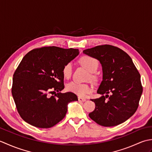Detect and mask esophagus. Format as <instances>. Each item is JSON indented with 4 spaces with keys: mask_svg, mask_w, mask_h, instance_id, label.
Instances as JSON below:
<instances>
[{
    "mask_svg": "<svg viewBox=\"0 0 152 152\" xmlns=\"http://www.w3.org/2000/svg\"><path fill=\"white\" fill-rule=\"evenodd\" d=\"M78 101L79 102H85V101H86V99L84 98L78 97Z\"/></svg>",
    "mask_w": 152,
    "mask_h": 152,
    "instance_id": "34e87169",
    "label": "esophagus"
}]
</instances>
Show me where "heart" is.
<instances>
[{
    "label": "heart",
    "instance_id": "1",
    "mask_svg": "<svg viewBox=\"0 0 152 152\" xmlns=\"http://www.w3.org/2000/svg\"><path fill=\"white\" fill-rule=\"evenodd\" d=\"M80 63L88 70L89 72L95 73L99 67V62L95 58L90 56H83L80 60ZM72 72V64L71 63L66 64L63 69V75L65 78L70 77ZM91 79L96 80L94 75H91ZM66 89L79 96H85L92 91L91 87L87 83H82L76 81L70 82L66 85Z\"/></svg>",
    "mask_w": 152,
    "mask_h": 152
}]
</instances>
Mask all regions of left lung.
Returning <instances> with one entry per match:
<instances>
[{
	"mask_svg": "<svg viewBox=\"0 0 152 152\" xmlns=\"http://www.w3.org/2000/svg\"><path fill=\"white\" fill-rule=\"evenodd\" d=\"M83 53L101 64L102 81L97 93L106 94L91 99L95 108L89 113L90 118L104 127L125 122L137 111L142 93L140 75L133 60L124 51L110 45L97 46Z\"/></svg>",
	"mask_w": 152,
	"mask_h": 152,
	"instance_id": "1",
	"label": "left lung"
}]
</instances>
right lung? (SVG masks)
Listing matches in <instances>:
<instances>
[{
  "instance_id": "1",
  "label": "right lung",
  "mask_w": 152,
  "mask_h": 152,
  "mask_svg": "<svg viewBox=\"0 0 152 152\" xmlns=\"http://www.w3.org/2000/svg\"><path fill=\"white\" fill-rule=\"evenodd\" d=\"M79 53L78 49L50 46L23 57L13 76L12 93L25 122L38 128L53 127L64 118L69 103L78 101L74 93L60 91L64 88L63 67Z\"/></svg>"
}]
</instances>
